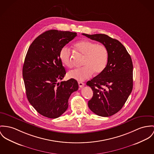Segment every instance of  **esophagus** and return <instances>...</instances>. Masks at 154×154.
Returning a JSON list of instances; mask_svg holds the SVG:
<instances>
[{"instance_id":"esophagus-1","label":"esophagus","mask_w":154,"mask_h":154,"mask_svg":"<svg viewBox=\"0 0 154 154\" xmlns=\"http://www.w3.org/2000/svg\"><path fill=\"white\" fill-rule=\"evenodd\" d=\"M79 85L80 88L83 87V86L84 85V83H82V82H79Z\"/></svg>"}]
</instances>
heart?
Here are the masks:
<instances>
[{"instance_id":"heart-1","label":"heart","mask_w":154,"mask_h":154,"mask_svg":"<svg viewBox=\"0 0 154 154\" xmlns=\"http://www.w3.org/2000/svg\"><path fill=\"white\" fill-rule=\"evenodd\" d=\"M75 51L84 56L82 67L72 70L68 72L69 77L79 81H84L90 78L93 73L100 74L105 69L108 60V51L102 44L83 40L77 42L74 46ZM60 59L67 67H72L71 52L69 48L64 46L59 53Z\"/></svg>"}]
</instances>
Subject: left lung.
Returning a JSON list of instances; mask_svg holds the SVG:
<instances>
[{"label": "left lung", "mask_w": 154, "mask_h": 154, "mask_svg": "<svg viewBox=\"0 0 154 154\" xmlns=\"http://www.w3.org/2000/svg\"><path fill=\"white\" fill-rule=\"evenodd\" d=\"M83 35L101 43L108 51L106 67L87 82L93 96L89 108L95 114L109 117L122 108L133 87V65L130 55L119 40L104 34Z\"/></svg>", "instance_id": "obj_1"}]
</instances>
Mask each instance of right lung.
Segmentation results:
<instances>
[{"label":"right lung","mask_w":154,"mask_h":154,"mask_svg":"<svg viewBox=\"0 0 154 154\" xmlns=\"http://www.w3.org/2000/svg\"><path fill=\"white\" fill-rule=\"evenodd\" d=\"M76 36L75 32L50 30L38 35L27 52L23 66L27 98L46 117L61 116L68 108L70 96L79 88L74 79L59 82L66 74L60 51Z\"/></svg>","instance_id":"add662e5"}]
</instances>
